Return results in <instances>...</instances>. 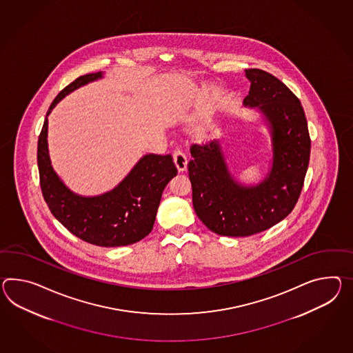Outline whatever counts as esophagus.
I'll use <instances>...</instances> for the list:
<instances>
[{"mask_svg": "<svg viewBox=\"0 0 353 353\" xmlns=\"http://www.w3.org/2000/svg\"><path fill=\"white\" fill-rule=\"evenodd\" d=\"M173 161H174V164H176V167L179 170V172H183L186 170V167H188V158H186V155L181 150L180 148L174 149V152H173Z\"/></svg>", "mask_w": 353, "mask_h": 353, "instance_id": "1", "label": "esophagus"}]
</instances>
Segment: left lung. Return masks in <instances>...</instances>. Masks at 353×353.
Instances as JSON below:
<instances>
[{
	"instance_id": "8db88e82",
	"label": "left lung",
	"mask_w": 353,
	"mask_h": 353,
	"mask_svg": "<svg viewBox=\"0 0 353 353\" xmlns=\"http://www.w3.org/2000/svg\"><path fill=\"white\" fill-rule=\"evenodd\" d=\"M245 72L251 85L243 103L258 107L272 130V171L258 186H242L228 172L218 141L192 144L188 163L195 213L210 231L231 237L263 232L292 212L303 188L311 148L300 99L264 70Z\"/></svg>"
}]
</instances>
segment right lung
<instances>
[{"label":"right lung","mask_w":353,"mask_h":353,"mask_svg":"<svg viewBox=\"0 0 353 353\" xmlns=\"http://www.w3.org/2000/svg\"><path fill=\"white\" fill-rule=\"evenodd\" d=\"M102 78V72L79 77L53 99L50 110L79 86ZM47 126L38 139L37 161L44 200L52 214L80 240L103 248L126 246L143 240L153 230L165 185L177 174L172 155L146 154L112 191L94 198L71 192L52 170Z\"/></svg>","instance_id":"right-lung-1"}]
</instances>
